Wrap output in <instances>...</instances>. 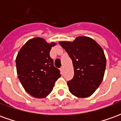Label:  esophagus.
<instances>
[{"mask_svg":"<svg viewBox=\"0 0 121 121\" xmlns=\"http://www.w3.org/2000/svg\"><path fill=\"white\" fill-rule=\"evenodd\" d=\"M60 71H61V73H63V67H61L60 68Z\"/></svg>","mask_w":121,"mask_h":121,"instance_id":"esophagus-1","label":"esophagus"}]
</instances>
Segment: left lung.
Instances as JSON below:
<instances>
[{"mask_svg":"<svg viewBox=\"0 0 121 121\" xmlns=\"http://www.w3.org/2000/svg\"><path fill=\"white\" fill-rule=\"evenodd\" d=\"M73 61L74 77L67 82L69 90L74 96H91L104 78L106 59L102 47L90 37L80 36L73 42L60 41Z\"/></svg>","mask_w":121,"mask_h":121,"instance_id":"left-lung-1","label":"left lung"}]
</instances>
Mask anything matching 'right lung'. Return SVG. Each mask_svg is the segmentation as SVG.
<instances>
[{
	"mask_svg": "<svg viewBox=\"0 0 121 121\" xmlns=\"http://www.w3.org/2000/svg\"><path fill=\"white\" fill-rule=\"evenodd\" d=\"M55 43L35 37L22 46L16 58L18 78L25 91L35 98H45L52 91L55 82L61 76L54 67L50 51Z\"/></svg>",
	"mask_w": 121,
	"mask_h": 121,
	"instance_id": "right-lung-1",
	"label": "right lung"
}]
</instances>
